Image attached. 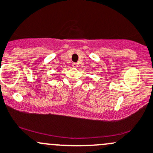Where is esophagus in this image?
Wrapping results in <instances>:
<instances>
[{
    "mask_svg": "<svg viewBox=\"0 0 153 153\" xmlns=\"http://www.w3.org/2000/svg\"><path fill=\"white\" fill-rule=\"evenodd\" d=\"M72 66H73V68H77V64L76 63H75V62H74V63L72 64Z\"/></svg>",
    "mask_w": 153,
    "mask_h": 153,
    "instance_id": "obj_1",
    "label": "esophagus"
}]
</instances>
